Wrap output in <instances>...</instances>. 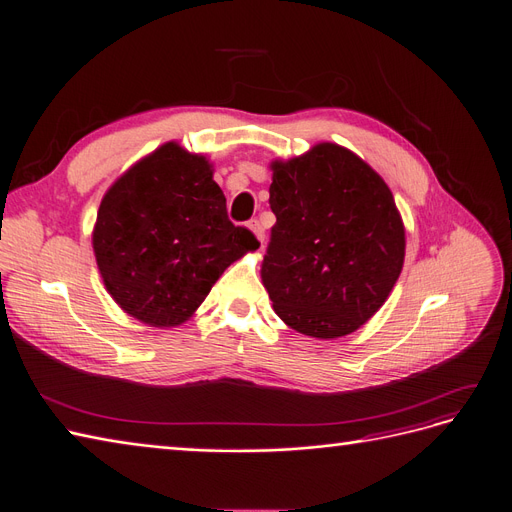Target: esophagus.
I'll list each match as a JSON object with an SVG mask.
<instances>
[{"instance_id": "34e87169", "label": "esophagus", "mask_w": 512, "mask_h": 512, "mask_svg": "<svg viewBox=\"0 0 512 512\" xmlns=\"http://www.w3.org/2000/svg\"><path fill=\"white\" fill-rule=\"evenodd\" d=\"M249 230L257 236V240H259L261 246H263V238H266V234H263V227H261L259 219H251V221H249Z\"/></svg>"}]
</instances>
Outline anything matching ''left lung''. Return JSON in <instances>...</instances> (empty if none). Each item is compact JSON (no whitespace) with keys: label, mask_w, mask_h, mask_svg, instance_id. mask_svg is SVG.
Returning <instances> with one entry per match:
<instances>
[{"label":"left lung","mask_w":512,"mask_h":512,"mask_svg":"<svg viewBox=\"0 0 512 512\" xmlns=\"http://www.w3.org/2000/svg\"><path fill=\"white\" fill-rule=\"evenodd\" d=\"M272 173L263 287L291 329L344 337L384 306L403 270L405 227L390 187L335 143L276 160Z\"/></svg>","instance_id":"obj_1"}]
</instances>
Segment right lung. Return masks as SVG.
<instances>
[{"label":"right lung","instance_id":"right-lung-1","mask_svg":"<svg viewBox=\"0 0 512 512\" xmlns=\"http://www.w3.org/2000/svg\"><path fill=\"white\" fill-rule=\"evenodd\" d=\"M92 249L105 289L126 314L177 327L259 242L227 219L208 160L170 141L107 189Z\"/></svg>","mask_w":512,"mask_h":512}]
</instances>
